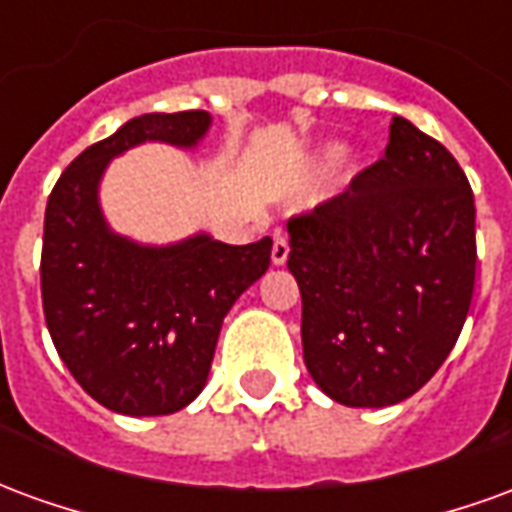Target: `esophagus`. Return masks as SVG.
Returning <instances> with one entry per match:
<instances>
[{"label": "esophagus", "mask_w": 512, "mask_h": 512, "mask_svg": "<svg viewBox=\"0 0 512 512\" xmlns=\"http://www.w3.org/2000/svg\"><path fill=\"white\" fill-rule=\"evenodd\" d=\"M288 255H290V244L288 238L282 233L274 235V246H271V263L274 266H285L288 263Z\"/></svg>", "instance_id": "34e87169"}]
</instances>
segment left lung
<instances>
[{
  "label": "left lung",
  "instance_id": "1",
  "mask_svg": "<svg viewBox=\"0 0 512 512\" xmlns=\"http://www.w3.org/2000/svg\"><path fill=\"white\" fill-rule=\"evenodd\" d=\"M304 365L354 408L395 406L444 365L474 293V194L447 147L392 117L384 156L288 222Z\"/></svg>",
  "mask_w": 512,
  "mask_h": 512
}]
</instances>
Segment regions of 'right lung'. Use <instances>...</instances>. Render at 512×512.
<instances>
[{
	"label": "right lung",
	"mask_w": 512,
	"mask_h": 512,
	"mask_svg": "<svg viewBox=\"0 0 512 512\" xmlns=\"http://www.w3.org/2000/svg\"><path fill=\"white\" fill-rule=\"evenodd\" d=\"M202 109L142 115L73 158L51 189L40 293L57 354L87 395L128 417L186 408L211 373L224 315L271 263V238L230 246L197 233L169 246L115 235L98 205L106 164L142 142L194 147Z\"/></svg>",
	"instance_id": "right-lung-1"
}]
</instances>
